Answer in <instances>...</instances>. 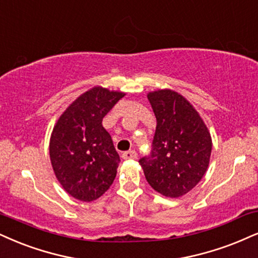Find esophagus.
Instances as JSON below:
<instances>
[{"instance_id": "esophagus-1", "label": "esophagus", "mask_w": 258, "mask_h": 258, "mask_svg": "<svg viewBox=\"0 0 258 258\" xmlns=\"http://www.w3.org/2000/svg\"><path fill=\"white\" fill-rule=\"evenodd\" d=\"M122 158L125 159V160H135L138 158V153L135 151H128V152H124L122 154Z\"/></svg>"}]
</instances>
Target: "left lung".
Wrapping results in <instances>:
<instances>
[{
    "label": "left lung",
    "instance_id": "8db88e82",
    "mask_svg": "<svg viewBox=\"0 0 258 258\" xmlns=\"http://www.w3.org/2000/svg\"><path fill=\"white\" fill-rule=\"evenodd\" d=\"M157 118L152 153L139 160L146 179L166 197L189 192L205 176L212 153V138L197 111L172 90L149 92Z\"/></svg>",
    "mask_w": 258,
    "mask_h": 258
}]
</instances>
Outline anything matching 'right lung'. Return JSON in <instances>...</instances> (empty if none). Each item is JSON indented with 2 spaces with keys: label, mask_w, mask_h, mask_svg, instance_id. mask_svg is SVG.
Here are the masks:
<instances>
[{
  "label": "right lung",
  "mask_w": 258,
  "mask_h": 258,
  "mask_svg": "<svg viewBox=\"0 0 258 258\" xmlns=\"http://www.w3.org/2000/svg\"><path fill=\"white\" fill-rule=\"evenodd\" d=\"M125 95L100 86L67 107L50 138V160L59 184L84 202L99 199L113 183L120 161L103 118Z\"/></svg>",
  "instance_id": "right-lung-1"
}]
</instances>
